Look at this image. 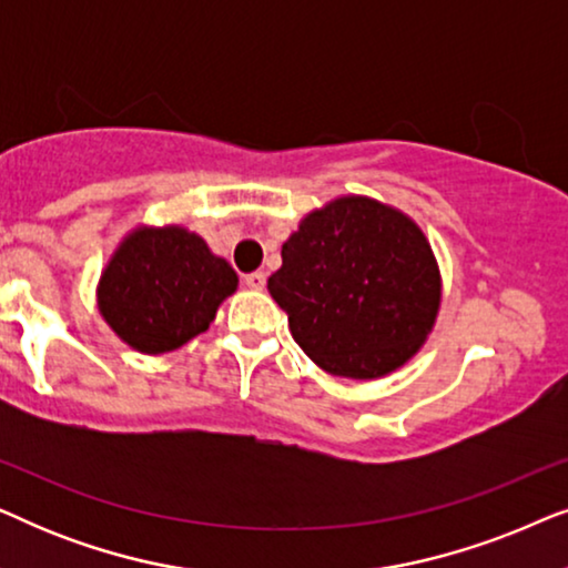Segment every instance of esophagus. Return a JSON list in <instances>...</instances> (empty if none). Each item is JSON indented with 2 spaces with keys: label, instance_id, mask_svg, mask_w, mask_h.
Masks as SVG:
<instances>
[{
  "label": "esophagus",
  "instance_id": "obj_1",
  "mask_svg": "<svg viewBox=\"0 0 568 568\" xmlns=\"http://www.w3.org/2000/svg\"><path fill=\"white\" fill-rule=\"evenodd\" d=\"M245 286H251V290H255V292H261L263 286H266V274H263V271H253V274H245Z\"/></svg>",
  "mask_w": 568,
  "mask_h": 568
}]
</instances>
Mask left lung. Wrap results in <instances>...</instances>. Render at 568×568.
Here are the masks:
<instances>
[{
  "instance_id": "obj_1",
  "label": "left lung",
  "mask_w": 568,
  "mask_h": 568,
  "mask_svg": "<svg viewBox=\"0 0 568 568\" xmlns=\"http://www.w3.org/2000/svg\"><path fill=\"white\" fill-rule=\"evenodd\" d=\"M268 292L317 367L372 379L418 352L437 321L442 284L424 232L406 214L346 196L302 220Z\"/></svg>"
}]
</instances>
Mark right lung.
Instances as JSON below:
<instances>
[{
  "label": "right lung",
  "instance_id": "obj_1",
  "mask_svg": "<svg viewBox=\"0 0 568 568\" xmlns=\"http://www.w3.org/2000/svg\"><path fill=\"white\" fill-rule=\"evenodd\" d=\"M235 290V271L199 235L183 227H139L103 271L98 305L131 348L165 354L204 333Z\"/></svg>",
  "mask_w": 568,
  "mask_h": 568
}]
</instances>
